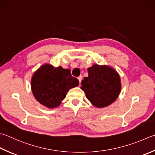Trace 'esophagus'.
Instances as JSON below:
<instances>
[{"instance_id": "esophagus-1", "label": "esophagus", "mask_w": 155, "mask_h": 155, "mask_svg": "<svg viewBox=\"0 0 155 155\" xmlns=\"http://www.w3.org/2000/svg\"><path fill=\"white\" fill-rule=\"evenodd\" d=\"M78 79L79 81H80V84H81V80H82V76H81V75H80V76L78 78Z\"/></svg>"}]
</instances>
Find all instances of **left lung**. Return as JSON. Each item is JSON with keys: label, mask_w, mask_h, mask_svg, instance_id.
Here are the masks:
<instances>
[{"label": "left lung", "mask_w": 155, "mask_h": 155, "mask_svg": "<svg viewBox=\"0 0 155 155\" xmlns=\"http://www.w3.org/2000/svg\"><path fill=\"white\" fill-rule=\"evenodd\" d=\"M88 77L81 81V88L94 106L102 108L113 103L121 91L119 74L108 66L94 65L87 69Z\"/></svg>", "instance_id": "left-lung-1"}]
</instances>
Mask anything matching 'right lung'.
Here are the masks:
<instances>
[{
	"mask_svg": "<svg viewBox=\"0 0 155 155\" xmlns=\"http://www.w3.org/2000/svg\"><path fill=\"white\" fill-rule=\"evenodd\" d=\"M79 85V80L73 77L69 69L61 67L54 68L44 65L34 73L31 86L34 97L48 108L59 106L69 89Z\"/></svg>",
	"mask_w": 155,
	"mask_h": 155,
	"instance_id": "add662e5",
	"label": "right lung"
}]
</instances>
